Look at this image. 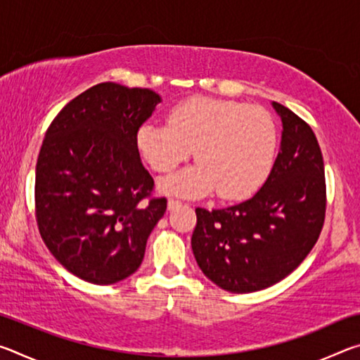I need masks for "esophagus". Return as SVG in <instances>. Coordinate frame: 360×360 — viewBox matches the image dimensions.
Returning <instances> with one entry per match:
<instances>
[{
	"label": "esophagus",
	"instance_id": "1",
	"mask_svg": "<svg viewBox=\"0 0 360 360\" xmlns=\"http://www.w3.org/2000/svg\"><path fill=\"white\" fill-rule=\"evenodd\" d=\"M181 205H182V203L179 202V200H173V198H169V200H168V210H169V211L178 210Z\"/></svg>",
	"mask_w": 360,
	"mask_h": 360
}]
</instances>
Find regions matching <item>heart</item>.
Returning a JSON list of instances; mask_svg holds the SVG:
<instances>
[{
    "mask_svg": "<svg viewBox=\"0 0 360 360\" xmlns=\"http://www.w3.org/2000/svg\"><path fill=\"white\" fill-rule=\"evenodd\" d=\"M276 144V124L266 109L205 96L179 103L168 122L148 120L136 131L138 149L157 173L173 172L195 152L197 165L160 184L186 197L216 188L224 198L254 192L271 172Z\"/></svg>",
    "mask_w": 360,
    "mask_h": 360,
    "instance_id": "heart-1",
    "label": "heart"
}]
</instances>
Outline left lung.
<instances>
[{
  "label": "left lung",
  "instance_id": "obj_1",
  "mask_svg": "<svg viewBox=\"0 0 360 360\" xmlns=\"http://www.w3.org/2000/svg\"><path fill=\"white\" fill-rule=\"evenodd\" d=\"M283 122L270 174L246 202L197 208L192 251L205 276L231 294L270 288L302 264L319 238L326 216L321 148L307 122L271 101Z\"/></svg>",
  "mask_w": 360,
  "mask_h": 360
}]
</instances>
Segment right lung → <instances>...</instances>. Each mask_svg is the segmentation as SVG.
Segmentation results:
<instances>
[{"label": "right lung", "instance_id": "1", "mask_svg": "<svg viewBox=\"0 0 360 360\" xmlns=\"http://www.w3.org/2000/svg\"><path fill=\"white\" fill-rule=\"evenodd\" d=\"M160 95L115 82L96 84L52 120L36 163L39 233L66 270L108 285L135 273L146 243L167 211L144 202L154 179L136 146L139 125Z\"/></svg>", "mask_w": 360, "mask_h": 360}]
</instances>
